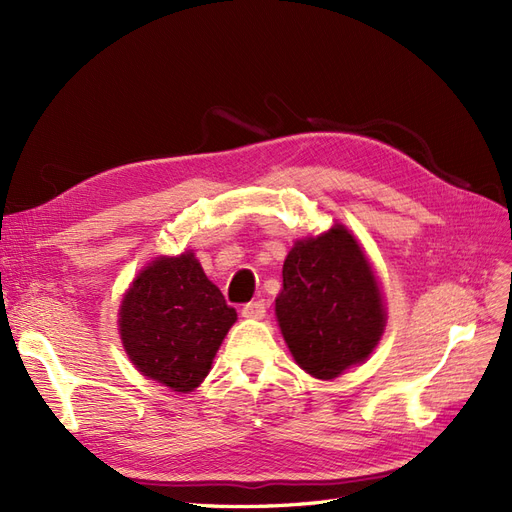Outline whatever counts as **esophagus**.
<instances>
[{"instance_id": "1", "label": "esophagus", "mask_w": 512, "mask_h": 512, "mask_svg": "<svg viewBox=\"0 0 512 512\" xmlns=\"http://www.w3.org/2000/svg\"><path fill=\"white\" fill-rule=\"evenodd\" d=\"M265 314H267V307H265V303H262V301H250V303H245L241 307V316L243 318L258 320V318H265Z\"/></svg>"}]
</instances>
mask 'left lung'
<instances>
[{"label":"left lung","instance_id":"8db88e82","mask_svg":"<svg viewBox=\"0 0 512 512\" xmlns=\"http://www.w3.org/2000/svg\"><path fill=\"white\" fill-rule=\"evenodd\" d=\"M275 314L294 361L331 380L365 361L384 331L380 288L344 226L294 243L284 260Z\"/></svg>","mask_w":512,"mask_h":512}]
</instances>
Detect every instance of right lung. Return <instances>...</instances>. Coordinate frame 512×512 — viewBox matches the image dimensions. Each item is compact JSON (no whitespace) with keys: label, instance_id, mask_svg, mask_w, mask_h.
Here are the masks:
<instances>
[{"label":"right lung","instance_id":"1","mask_svg":"<svg viewBox=\"0 0 512 512\" xmlns=\"http://www.w3.org/2000/svg\"><path fill=\"white\" fill-rule=\"evenodd\" d=\"M237 320L192 252L158 258L136 277L119 309L123 346L143 376L188 393L209 374Z\"/></svg>","mask_w":512,"mask_h":512}]
</instances>
